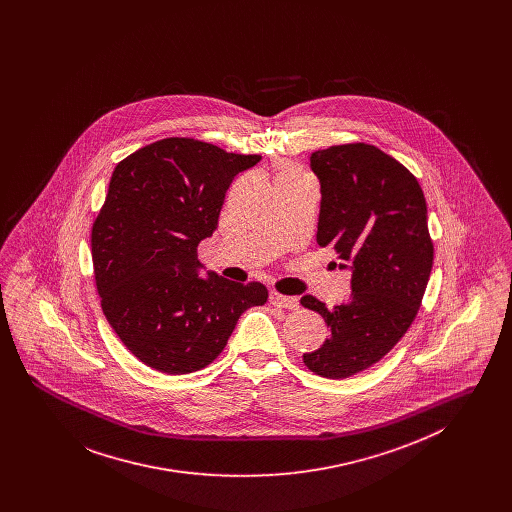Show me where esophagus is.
I'll return each instance as SVG.
<instances>
[{"instance_id":"obj_1","label":"esophagus","mask_w":512,"mask_h":512,"mask_svg":"<svg viewBox=\"0 0 512 512\" xmlns=\"http://www.w3.org/2000/svg\"><path fill=\"white\" fill-rule=\"evenodd\" d=\"M270 303L274 307H282V309H290V311H295L299 307V299L297 297L282 295V293L278 292H270Z\"/></svg>"}]
</instances>
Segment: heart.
Wrapping results in <instances>:
<instances>
[{
  "instance_id": "heart-1",
  "label": "heart",
  "mask_w": 512,
  "mask_h": 512,
  "mask_svg": "<svg viewBox=\"0 0 512 512\" xmlns=\"http://www.w3.org/2000/svg\"><path fill=\"white\" fill-rule=\"evenodd\" d=\"M301 180H307V178L303 171L293 163H282L276 171V186H286V184L301 182Z\"/></svg>"
}]
</instances>
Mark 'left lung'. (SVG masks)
Masks as SVG:
<instances>
[{"label": "left lung", "instance_id": "obj_1", "mask_svg": "<svg viewBox=\"0 0 512 512\" xmlns=\"http://www.w3.org/2000/svg\"><path fill=\"white\" fill-rule=\"evenodd\" d=\"M311 169L320 182L317 242L351 270V295L328 309L313 295L330 336L303 363L324 378H349L388 355L413 324L434 263L426 199L418 180L388 153L368 144L318 149Z\"/></svg>", "mask_w": 512, "mask_h": 512}]
</instances>
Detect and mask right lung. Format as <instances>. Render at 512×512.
Returning a JSON list of instances; mask_svg holds the SVG:
<instances>
[{
    "label": "right lung",
    "instance_id": "1",
    "mask_svg": "<svg viewBox=\"0 0 512 512\" xmlns=\"http://www.w3.org/2000/svg\"><path fill=\"white\" fill-rule=\"evenodd\" d=\"M259 161L194 138H165L115 167L92 226L94 276L103 315L144 365L165 374L211 365L242 313L267 303L259 282L215 272L201 278L197 259L232 180Z\"/></svg>",
    "mask_w": 512,
    "mask_h": 512
}]
</instances>
